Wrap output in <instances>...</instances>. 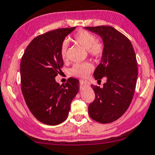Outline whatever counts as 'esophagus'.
<instances>
[{
  "label": "esophagus",
  "mask_w": 155,
  "mask_h": 155,
  "mask_svg": "<svg viewBox=\"0 0 155 155\" xmlns=\"http://www.w3.org/2000/svg\"><path fill=\"white\" fill-rule=\"evenodd\" d=\"M80 83H81L82 85H85V86H86V85H89V83H88V82L84 81H82V80H81V81H80Z\"/></svg>",
  "instance_id": "obj_1"
}]
</instances>
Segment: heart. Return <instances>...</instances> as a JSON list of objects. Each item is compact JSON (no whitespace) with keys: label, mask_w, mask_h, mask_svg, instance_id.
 I'll use <instances>...</instances> for the list:
<instances>
[{"label":"heart","mask_w":155,"mask_h":155,"mask_svg":"<svg viewBox=\"0 0 155 155\" xmlns=\"http://www.w3.org/2000/svg\"><path fill=\"white\" fill-rule=\"evenodd\" d=\"M72 40L78 44L87 49L89 55L95 59H99L103 56L105 46L102 41L96 40V36L93 32L86 30H80L72 36ZM67 51V43L64 41L60 47V54L63 59H66ZM93 70V67L88 62L77 63L71 68L72 75L82 79L88 76Z\"/></svg>","instance_id":"1"}]
</instances>
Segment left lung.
<instances>
[{"instance_id":"left-lung-1","label":"left lung","mask_w":155,"mask_h":155,"mask_svg":"<svg viewBox=\"0 0 155 155\" xmlns=\"http://www.w3.org/2000/svg\"><path fill=\"white\" fill-rule=\"evenodd\" d=\"M85 28L102 38L104 53L94 75L100 82L103 77L107 78L102 88L91 85L95 99L88 105V114L100 123H112L126 112L134 97L138 76L135 51L130 40L114 27Z\"/></svg>"}]
</instances>
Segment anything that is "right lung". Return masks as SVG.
<instances>
[{"mask_svg": "<svg viewBox=\"0 0 155 155\" xmlns=\"http://www.w3.org/2000/svg\"><path fill=\"white\" fill-rule=\"evenodd\" d=\"M75 27L53 30L37 36L25 49L20 64L21 89L36 119L49 125L63 123L79 90V81L70 78L59 85L55 77L64 62L60 47Z\"/></svg>", "mask_w": 155, "mask_h": 155, "instance_id": "1", "label": "right lung"}]
</instances>
